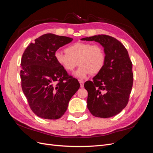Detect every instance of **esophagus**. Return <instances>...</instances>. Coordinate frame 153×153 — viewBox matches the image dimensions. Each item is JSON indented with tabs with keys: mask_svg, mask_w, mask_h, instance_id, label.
I'll use <instances>...</instances> for the list:
<instances>
[{
	"mask_svg": "<svg viewBox=\"0 0 153 153\" xmlns=\"http://www.w3.org/2000/svg\"><path fill=\"white\" fill-rule=\"evenodd\" d=\"M79 82H80V87H81V88L84 87V82L83 81V80H79Z\"/></svg>",
	"mask_w": 153,
	"mask_h": 153,
	"instance_id": "obj_1",
	"label": "esophagus"
}]
</instances>
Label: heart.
<instances>
[{
    "label": "heart",
    "instance_id": "b5f03b06",
    "mask_svg": "<svg viewBox=\"0 0 153 153\" xmlns=\"http://www.w3.org/2000/svg\"><path fill=\"white\" fill-rule=\"evenodd\" d=\"M66 53L57 51L55 59L64 70L72 72L80 65L75 76L84 78L90 73L94 75L100 73L105 63V53L103 48L98 44L77 42L65 49Z\"/></svg>",
    "mask_w": 153,
    "mask_h": 153
}]
</instances>
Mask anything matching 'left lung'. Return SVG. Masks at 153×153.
<instances>
[{
	"mask_svg": "<svg viewBox=\"0 0 153 153\" xmlns=\"http://www.w3.org/2000/svg\"><path fill=\"white\" fill-rule=\"evenodd\" d=\"M81 40L98 42L105 53L102 70L84 84L88 92L87 108L95 117H113L126 107L133 86L132 62L128 51L119 41L108 35Z\"/></svg>",
	"mask_w": 153,
	"mask_h": 153,
	"instance_id": "8db88e82",
	"label": "left lung"
}]
</instances>
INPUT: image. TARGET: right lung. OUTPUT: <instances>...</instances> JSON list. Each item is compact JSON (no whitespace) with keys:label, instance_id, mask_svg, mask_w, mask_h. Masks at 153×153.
Masks as SVG:
<instances>
[{"label":"right lung","instance_id":"obj_1","mask_svg":"<svg viewBox=\"0 0 153 153\" xmlns=\"http://www.w3.org/2000/svg\"><path fill=\"white\" fill-rule=\"evenodd\" d=\"M73 39L46 34L25 50L21 60V84L30 109L37 116L57 119L80 87L76 78L55 61V53Z\"/></svg>","mask_w":153,"mask_h":153}]
</instances>
